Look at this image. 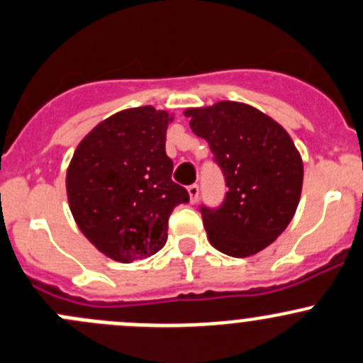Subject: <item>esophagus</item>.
Returning <instances> with one entry per match:
<instances>
[{
    "label": "esophagus",
    "mask_w": 363,
    "mask_h": 363,
    "mask_svg": "<svg viewBox=\"0 0 363 363\" xmlns=\"http://www.w3.org/2000/svg\"><path fill=\"white\" fill-rule=\"evenodd\" d=\"M186 190H189V196H190V203H196V201H197V197H199V186H197L196 185V183H194V185H190L189 186V189H186Z\"/></svg>",
    "instance_id": "34e87169"
}]
</instances>
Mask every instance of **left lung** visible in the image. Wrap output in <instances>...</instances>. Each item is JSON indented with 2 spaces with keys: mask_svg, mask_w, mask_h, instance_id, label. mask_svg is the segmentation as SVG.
<instances>
[{
  "mask_svg": "<svg viewBox=\"0 0 363 363\" xmlns=\"http://www.w3.org/2000/svg\"><path fill=\"white\" fill-rule=\"evenodd\" d=\"M190 128L206 139L228 185L218 210L203 208L208 240L220 252L249 257L288 228L303 185L302 155L281 123L243 102L189 107Z\"/></svg>",
  "mask_w": 363,
  "mask_h": 363,
  "instance_id": "1",
  "label": "left lung"
}]
</instances>
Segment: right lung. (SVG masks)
Segmentation results:
<instances>
[{
	"label": "right lung",
	"mask_w": 363,
	"mask_h": 363,
	"mask_svg": "<svg viewBox=\"0 0 363 363\" xmlns=\"http://www.w3.org/2000/svg\"><path fill=\"white\" fill-rule=\"evenodd\" d=\"M174 114L130 107L82 138L67 169L68 206L82 235L118 263L146 259L167 240V220L189 192L171 180L166 132Z\"/></svg>",
	"instance_id": "add662e5"
}]
</instances>
